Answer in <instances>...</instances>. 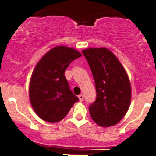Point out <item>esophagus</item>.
<instances>
[{"label": "esophagus", "mask_w": 156, "mask_h": 156, "mask_svg": "<svg viewBox=\"0 0 156 156\" xmlns=\"http://www.w3.org/2000/svg\"><path fill=\"white\" fill-rule=\"evenodd\" d=\"M78 98L80 99V102H83V100H84V95H83V94H80V95L78 96Z\"/></svg>", "instance_id": "esophagus-1"}]
</instances>
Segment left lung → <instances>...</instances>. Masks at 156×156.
Masks as SVG:
<instances>
[{
    "mask_svg": "<svg viewBox=\"0 0 156 156\" xmlns=\"http://www.w3.org/2000/svg\"><path fill=\"white\" fill-rule=\"evenodd\" d=\"M95 82L97 99L89 108L92 120L101 127L118 124L131 102V84L117 56L108 48L82 50Z\"/></svg>",
    "mask_w": 156,
    "mask_h": 156,
    "instance_id": "left-lung-1",
    "label": "left lung"
}]
</instances>
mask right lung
Listing matches in <instances>:
<instances>
[{
	"label": "right lung",
	"mask_w": 156,
	"mask_h": 156,
	"mask_svg": "<svg viewBox=\"0 0 156 156\" xmlns=\"http://www.w3.org/2000/svg\"><path fill=\"white\" fill-rule=\"evenodd\" d=\"M81 56L73 48L57 46L36 65L30 80L29 99L34 112L43 120L51 123L62 120L79 100L70 90L64 72Z\"/></svg>",
	"instance_id": "1"
}]
</instances>
